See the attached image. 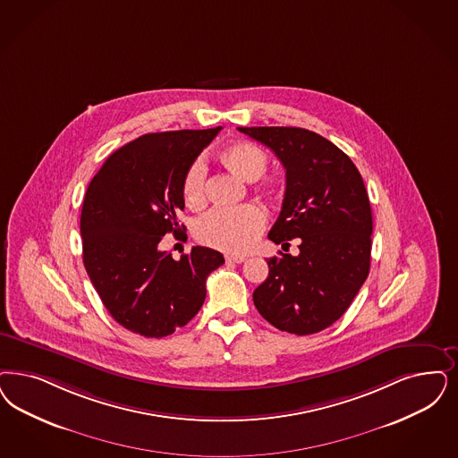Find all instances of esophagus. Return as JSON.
Instances as JSON below:
<instances>
[{
	"label": "esophagus",
	"instance_id": "esophagus-1",
	"mask_svg": "<svg viewBox=\"0 0 458 458\" xmlns=\"http://www.w3.org/2000/svg\"><path fill=\"white\" fill-rule=\"evenodd\" d=\"M226 262H233V264H242L245 260L243 255H225Z\"/></svg>",
	"mask_w": 458,
	"mask_h": 458
}]
</instances>
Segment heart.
Returning <instances> with one entry per match:
<instances>
[{
	"label": "heart",
	"mask_w": 458,
	"mask_h": 458,
	"mask_svg": "<svg viewBox=\"0 0 458 458\" xmlns=\"http://www.w3.org/2000/svg\"><path fill=\"white\" fill-rule=\"evenodd\" d=\"M221 164L237 174L240 179L252 182L267 169V154L253 142L240 140L221 147L218 152ZM206 169L201 162H194L182 179V198L191 209H199L206 203ZM255 190L264 196L277 194L274 179L259 180ZM266 216L257 206L242 205L237 208H220L208 213L196 225V238L208 247L223 252L243 253L252 249L260 232L264 230Z\"/></svg>",
	"instance_id": "1"
}]
</instances>
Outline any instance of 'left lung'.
<instances>
[{"label": "left lung", "mask_w": 458, "mask_h": 458, "mask_svg": "<svg viewBox=\"0 0 458 458\" xmlns=\"http://www.w3.org/2000/svg\"><path fill=\"white\" fill-rule=\"evenodd\" d=\"M285 169V192L268 240L300 253L268 259L253 304L281 332L311 335L344 315L370 268L372 211L362 175L345 152L296 126H240Z\"/></svg>", "instance_id": "8db88e82"}]
</instances>
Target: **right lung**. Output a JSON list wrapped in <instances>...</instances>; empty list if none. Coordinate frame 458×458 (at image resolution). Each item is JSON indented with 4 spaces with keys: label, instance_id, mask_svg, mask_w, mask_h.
<instances>
[{
    "label": "right lung",
    "instance_id": "1",
    "mask_svg": "<svg viewBox=\"0 0 458 458\" xmlns=\"http://www.w3.org/2000/svg\"><path fill=\"white\" fill-rule=\"evenodd\" d=\"M221 126L147 133L111 154L98 171L81 211L82 262L116 323L162 338L190 323L206 298L220 252L192 247L174 260L158 250L167 233L186 230L182 179Z\"/></svg>",
    "mask_w": 458,
    "mask_h": 458
}]
</instances>
